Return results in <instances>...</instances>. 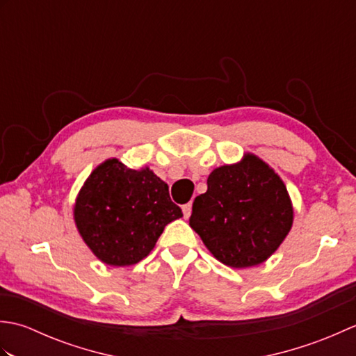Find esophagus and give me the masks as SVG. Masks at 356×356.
Returning a JSON list of instances; mask_svg holds the SVG:
<instances>
[{
	"label": "esophagus",
	"instance_id": "obj_1",
	"mask_svg": "<svg viewBox=\"0 0 356 356\" xmlns=\"http://www.w3.org/2000/svg\"><path fill=\"white\" fill-rule=\"evenodd\" d=\"M182 211H184V217H185V218L190 217V216H191V211H193V205H191V203H186V205H184V207H182Z\"/></svg>",
	"mask_w": 356,
	"mask_h": 356
}]
</instances>
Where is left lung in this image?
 Masks as SVG:
<instances>
[{
  "label": "left lung",
  "instance_id": "left-lung-1",
  "mask_svg": "<svg viewBox=\"0 0 356 356\" xmlns=\"http://www.w3.org/2000/svg\"><path fill=\"white\" fill-rule=\"evenodd\" d=\"M293 209L283 180L254 154L216 168L194 199L190 226L217 260L251 268L277 251L292 228Z\"/></svg>",
  "mask_w": 356,
  "mask_h": 356
}]
</instances>
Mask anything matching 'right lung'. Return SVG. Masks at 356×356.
<instances>
[{"label": "right lung", "instance_id": "add662e5", "mask_svg": "<svg viewBox=\"0 0 356 356\" xmlns=\"http://www.w3.org/2000/svg\"><path fill=\"white\" fill-rule=\"evenodd\" d=\"M73 213L81 237L110 266L145 259L165 226L184 216L153 171L131 170L118 159L90 174Z\"/></svg>", "mask_w": 356, "mask_h": 356}]
</instances>
